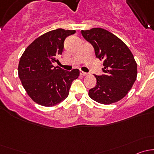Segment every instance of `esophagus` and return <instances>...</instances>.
<instances>
[{
	"label": "esophagus",
	"mask_w": 154,
	"mask_h": 154,
	"mask_svg": "<svg viewBox=\"0 0 154 154\" xmlns=\"http://www.w3.org/2000/svg\"><path fill=\"white\" fill-rule=\"evenodd\" d=\"M80 74H81V75H83V76H86V75H88V74H87V73L83 72V71H81V72H80Z\"/></svg>",
	"instance_id": "esophagus-1"
}]
</instances>
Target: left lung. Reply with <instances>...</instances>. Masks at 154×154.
Returning <instances> with one entry per match:
<instances>
[{
  "label": "left lung",
  "mask_w": 154,
  "mask_h": 154,
  "mask_svg": "<svg viewBox=\"0 0 154 154\" xmlns=\"http://www.w3.org/2000/svg\"><path fill=\"white\" fill-rule=\"evenodd\" d=\"M83 38L92 45L97 58L103 61V74L94 75L97 84L88 95L101 104L122 100L134 84L137 64L133 54L116 35L102 28L81 30Z\"/></svg>",
  "instance_id": "left-lung-1"
}]
</instances>
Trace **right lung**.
Returning <instances> with one entry per match:
<instances>
[{
    "label": "right lung",
    "mask_w": 154,
    "mask_h": 154,
    "mask_svg": "<svg viewBox=\"0 0 154 154\" xmlns=\"http://www.w3.org/2000/svg\"><path fill=\"white\" fill-rule=\"evenodd\" d=\"M75 30L57 29L35 38L25 49L18 64V77L31 99L44 106H54L68 97L78 69L67 71L54 67L62 55L66 37Z\"/></svg>",
    "instance_id": "right-lung-1"
}]
</instances>
